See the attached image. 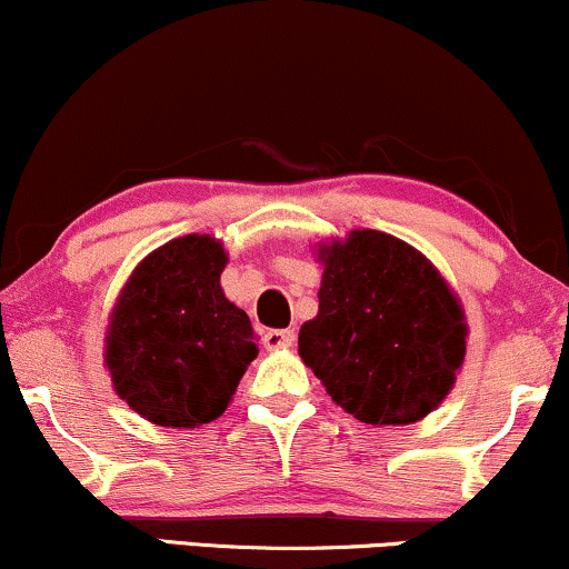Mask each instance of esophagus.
Listing matches in <instances>:
<instances>
[{"mask_svg":"<svg viewBox=\"0 0 569 569\" xmlns=\"http://www.w3.org/2000/svg\"><path fill=\"white\" fill-rule=\"evenodd\" d=\"M296 342V329H269L263 335V346L269 350L277 348H290Z\"/></svg>","mask_w":569,"mask_h":569,"instance_id":"1","label":"esophagus"}]
</instances>
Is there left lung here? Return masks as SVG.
<instances>
[{
    "mask_svg": "<svg viewBox=\"0 0 569 569\" xmlns=\"http://www.w3.org/2000/svg\"><path fill=\"white\" fill-rule=\"evenodd\" d=\"M319 313L298 353L363 425H411L453 388L467 353L459 300L411 244L375 229L319 244Z\"/></svg>",
    "mask_w": 569,
    "mask_h": 569,
    "instance_id": "obj_1",
    "label": "left lung"
}]
</instances>
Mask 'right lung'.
Here are the masks:
<instances>
[{
    "mask_svg": "<svg viewBox=\"0 0 569 569\" xmlns=\"http://www.w3.org/2000/svg\"><path fill=\"white\" fill-rule=\"evenodd\" d=\"M223 244L187 234L152 250L126 282L104 338L113 388L147 422L219 419L258 356L242 308L223 296Z\"/></svg>",
    "mask_w": 569,
    "mask_h": 569,
    "instance_id": "obj_1",
    "label": "right lung"
}]
</instances>
